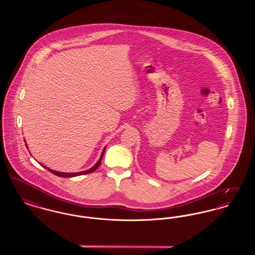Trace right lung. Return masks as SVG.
<instances>
[{"label": "right lung", "mask_w": 255, "mask_h": 255, "mask_svg": "<svg viewBox=\"0 0 255 255\" xmlns=\"http://www.w3.org/2000/svg\"><path fill=\"white\" fill-rule=\"evenodd\" d=\"M26 147H27V146H26ZM105 149H106V148H105ZM105 149H103V152H102V154H101V157L99 158V160L97 161V164H96L94 167H92L91 169L82 171V172H78V173H62V172H57V171H54V170L49 169V168L46 167V166H44V167H45L46 169L49 170V172H51L52 174H54V175H56V176H58V177H62V178H72V177H76V176H80V175L89 174V173H92V172L96 171V170L98 168V166L100 165L101 160H102V158H103V155H104V152H105Z\"/></svg>", "instance_id": "add662e5"}]
</instances>
